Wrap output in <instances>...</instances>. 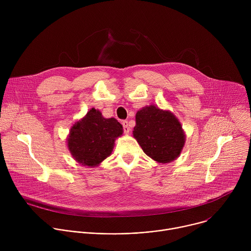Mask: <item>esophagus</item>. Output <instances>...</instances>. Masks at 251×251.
Returning <instances> with one entry per match:
<instances>
[{"label":"esophagus","mask_w":251,"mask_h":251,"mask_svg":"<svg viewBox=\"0 0 251 251\" xmlns=\"http://www.w3.org/2000/svg\"><path fill=\"white\" fill-rule=\"evenodd\" d=\"M122 125H123V129H124L125 134H129L131 129H130V126H129L128 121H123V122H122Z\"/></svg>","instance_id":"1"}]
</instances>
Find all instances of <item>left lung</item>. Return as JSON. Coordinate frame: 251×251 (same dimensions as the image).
Masks as SVG:
<instances>
[{"mask_svg": "<svg viewBox=\"0 0 251 251\" xmlns=\"http://www.w3.org/2000/svg\"><path fill=\"white\" fill-rule=\"evenodd\" d=\"M133 137L144 153L159 164L175 161L186 143L185 131L174 113L153 104L137 111Z\"/></svg>", "mask_w": 251, "mask_h": 251, "instance_id": "left-lung-1", "label": "left lung"}]
</instances>
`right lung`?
<instances>
[{
  "instance_id": "right-lung-1",
  "label": "right lung",
  "mask_w": 251,
  "mask_h": 251,
  "mask_svg": "<svg viewBox=\"0 0 251 251\" xmlns=\"http://www.w3.org/2000/svg\"><path fill=\"white\" fill-rule=\"evenodd\" d=\"M122 134L123 127L115 118H104L98 109L91 108L70 127L67 148L77 163L97 167L111 155L115 140Z\"/></svg>"
}]
</instances>
